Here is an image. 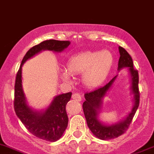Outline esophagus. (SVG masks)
Masks as SVG:
<instances>
[{
	"instance_id": "esophagus-1",
	"label": "esophagus",
	"mask_w": 154,
	"mask_h": 154,
	"mask_svg": "<svg viewBox=\"0 0 154 154\" xmlns=\"http://www.w3.org/2000/svg\"><path fill=\"white\" fill-rule=\"evenodd\" d=\"M72 99L75 100L76 101H81L82 100V97H81L79 93H75L72 94Z\"/></svg>"
}]
</instances>
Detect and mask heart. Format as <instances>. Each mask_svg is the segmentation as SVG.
<instances>
[{"label": "heart", "mask_w": 154, "mask_h": 154, "mask_svg": "<svg viewBox=\"0 0 154 154\" xmlns=\"http://www.w3.org/2000/svg\"><path fill=\"white\" fill-rule=\"evenodd\" d=\"M113 57L109 51H85L75 54L66 62L67 70L61 69L63 80L69 81L71 75L82 73V82L88 88L99 86L106 79L113 65Z\"/></svg>", "instance_id": "1"}]
</instances>
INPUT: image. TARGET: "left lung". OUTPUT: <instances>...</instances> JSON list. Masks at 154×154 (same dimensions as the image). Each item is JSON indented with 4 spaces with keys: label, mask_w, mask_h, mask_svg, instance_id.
Listing matches in <instances>:
<instances>
[{
    "label": "left lung",
    "mask_w": 154,
    "mask_h": 154,
    "mask_svg": "<svg viewBox=\"0 0 154 154\" xmlns=\"http://www.w3.org/2000/svg\"><path fill=\"white\" fill-rule=\"evenodd\" d=\"M120 58L118 61V70H121L123 68H128L132 77V91L134 94V106L132 111L128 114L124 121L119 122L116 124L111 125L102 124L98 120V114L101 108L102 100L106 95L107 92L111 87L113 82H115L117 76L114 77L112 79L104 85L103 86L97 88L93 91L85 93V99L82 104L83 112L85 118L86 119L87 125L93 134L100 140H107L111 139H115L122 136L126 132L132 122L133 117L137 111L140 104V91H139V73L138 71L134 69L133 61L132 57L122 47H118Z\"/></svg>",
    "instance_id": "left-lung-1"
}]
</instances>
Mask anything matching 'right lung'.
<instances>
[{
	"label": "right lung",
	"mask_w": 154,
	"mask_h": 154,
	"mask_svg": "<svg viewBox=\"0 0 154 154\" xmlns=\"http://www.w3.org/2000/svg\"><path fill=\"white\" fill-rule=\"evenodd\" d=\"M69 41L49 39L30 48L22 59L14 84V108L18 118L26 129L34 136L49 142H55L62 136L68 126V118L65 107L70 100L72 93H63L54 97L44 111H34L26 102L22 86V67L29 58L44 50L61 52L69 46Z\"/></svg>",
	"instance_id": "1"
}]
</instances>
